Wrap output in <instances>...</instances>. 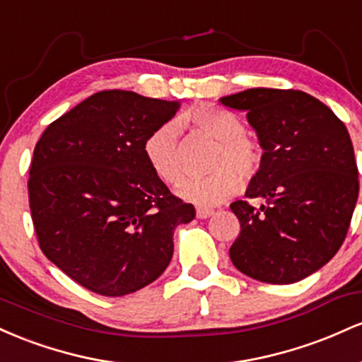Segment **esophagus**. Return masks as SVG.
Instances as JSON below:
<instances>
[{"mask_svg": "<svg viewBox=\"0 0 362 362\" xmlns=\"http://www.w3.org/2000/svg\"><path fill=\"white\" fill-rule=\"evenodd\" d=\"M195 214H197L199 219H207V218H209V216L214 214V211L213 209H207V207H197Z\"/></svg>", "mask_w": 362, "mask_h": 362, "instance_id": "esophagus-1", "label": "esophagus"}]
</instances>
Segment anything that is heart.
Instances as JSON below:
<instances>
[{
  "label": "heart",
  "instance_id": "1",
  "mask_svg": "<svg viewBox=\"0 0 362 362\" xmlns=\"http://www.w3.org/2000/svg\"><path fill=\"white\" fill-rule=\"evenodd\" d=\"M185 120L195 131L214 141L209 158V170L214 172L182 182L177 194L197 206H216L240 189V177L250 180L259 173L260 148L245 136L243 120L223 107H194L185 114ZM143 153L153 172L167 184H177L184 177L180 129L175 122H163L151 129L144 138Z\"/></svg>",
  "mask_w": 362,
  "mask_h": 362
}]
</instances>
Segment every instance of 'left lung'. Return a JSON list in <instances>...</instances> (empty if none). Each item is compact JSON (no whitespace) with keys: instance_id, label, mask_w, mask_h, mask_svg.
I'll return each instance as SVG.
<instances>
[{"instance_id":"obj_1","label":"left lung","mask_w":362,"mask_h":362,"mask_svg":"<svg viewBox=\"0 0 362 362\" xmlns=\"http://www.w3.org/2000/svg\"><path fill=\"white\" fill-rule=\"evenodd\" d=\"M219 102L247 112L264 149L245 192L264 204L230 206L242 228L230 259L260 282L305 279L339 252L354 213L359 172L347 127L300 90L250 88Z\"/></svg>"}]
</instances>
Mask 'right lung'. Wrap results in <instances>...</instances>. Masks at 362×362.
<instances>
[{
	"label": "right lung",
	"mask_w": 362,
	"mask_h": 362,
	"mask_svg": "<svg viewBox=\"0 0 362 362\" xmlns=\"http://www.w3.org/2000/svg\"><path fill=\"white\" fill-rule=\"evenodd\" d=\"M178 107L134 91H98L37 141L28 177L37 240L83 288L115 298L151 284L172 260L175 228L195 218L143 153L149 131Z\"/></svg>",
	"instance_id": "right-lung-1"
}]
</instances>
